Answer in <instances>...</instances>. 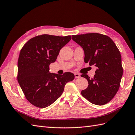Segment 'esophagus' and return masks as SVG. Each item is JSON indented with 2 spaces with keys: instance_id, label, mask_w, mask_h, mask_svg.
Masks as SVG:
<instances>
[{
  "instance_id": "esophagus-1",
  "label": "esophagus",
  "mask_w": 135,
  "mask_h": 135,
  "mask_svg": "<svg viewBox=\"0 0 135 135\" xmlns=\"http://www.w3.org/2000/svg\"><path fill=\"white\" fill-rule=\"evenodd\" d=\"M74 75H75V78H80V75L78 73H75L74 74Z\"/></svg>"
}]
</instances>
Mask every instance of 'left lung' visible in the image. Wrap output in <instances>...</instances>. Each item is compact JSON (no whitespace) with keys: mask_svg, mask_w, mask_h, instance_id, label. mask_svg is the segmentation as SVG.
<instances>
[{"mask_svg":"<svg viewBox=\"0 0 135 135\" xmlns=\"http://www.w3.org/2000/svg\"><path fill=\"white\" fill-rule=\"evenodd\" d=\"M72 39L83 48L84 62L97 67L92 78L87 74L81 75L88 82L81 95L95 105L108 103L119 89L123 75L119 50L108 36L96 32L72 35Z\"/></svg>","mask_w":135,"mask_h":135,"instance_id":"1","label":"left lung"}]
</instances>
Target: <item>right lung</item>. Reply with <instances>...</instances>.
Returning <instances> with one entry per match:
<instances>
[{"instance_id":"1","label":"right lung","mask_w":135,"mask_h":135,"mask_svg":"<svg viewBox=\"0 0 135 135\" xmlns=\"http://www.w3.org/2000/svg\"><path fill=\"white\" fill-rule=\"evenodd\" d=\"M71 37L43 34L36 36L24 44L18 60V82L28 101L44 108L61 96L65 85L74 79L66 72L63 75L50 73V65L55 62L60 51Z\"/></svg>"}]
</instances>
